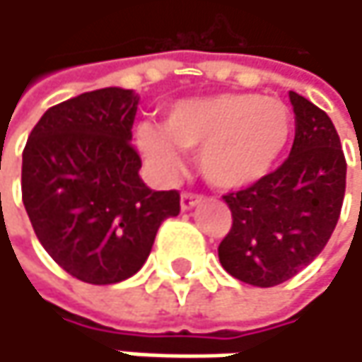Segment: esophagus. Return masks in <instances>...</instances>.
Returning <instances> with one entry per match:
<instances>
[{"label":"esophagus","mask_w":362,"mask_h":362,"mask_svg":"<svg viewBox=\"0 0 362 362\" xmlns=\"http://www.w3.org/2000/svg\"><path fill=\"white\" fill-rule=\"evenodd\" d=\"M201 201H203V197H201V194H194V192H182V197H180L182 211L192 209V207H194V205H199Z\"/></svg>","instance_id":"obj_1"}]
</instances>
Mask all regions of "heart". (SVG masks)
Instances as JSON below:
<instances>
[{
	"mask_svg": "<svg viewBox=\"0 0 362 362\" xmlns=\"http://www.w3.org/2000/svg\"><path fill=\"white\" fill-rule=\"evenodd\" d=\"M293 134V112L274 96L216 94L182 100L163 127L140 123L136 144L163 180L182 172L180 151L199 148V170L216 188L252 186L272 172Z\"/></svg>",
	"mask_w": 362,
	"mask_h": 362,
	"instance_id": "b5f03b06",
	"label": "heart"
}]
</instances>
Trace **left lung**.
<instances>
[{
	"label": "left lung",
	"instance_id": "obj_1",
	"mask_svg": "<svg viewBox=\"0 0 362 362\" xmlns=\"http://www.w3.org/2000/svg\"><path fill=\"white\" fill-rule=\"evenodd\" d=\"M289 100V157L262 180L224 194L233 226L218 247L220 264L255 287L285 283L323 252L346 192V159L331 119L296 92Z\"/></svg>",
	"mask_w": 362,
	"mask_h": 362
}]
</instances>
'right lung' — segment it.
<instances>
[{"label":"right lung","instance_id":"add662e5","mask_svg":"<svg viewBox=\"0 0 362 362\" xmlns=\"http://www.w3.org/2000/svg\"><path fill=\"white\" fill-rule=\"evenodd\" d=\"M134 90L79 94L43 112L23 151V203L39 243L71 276L112 285L136 274L178 190H151L132 146Z\"/></svg>","mask_w":362,"mask_h":362}]
</instances>
